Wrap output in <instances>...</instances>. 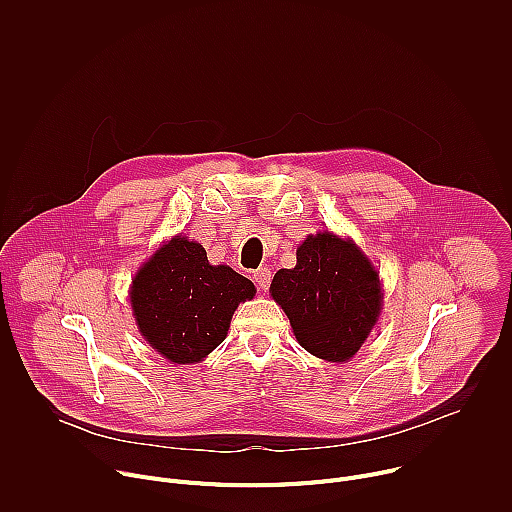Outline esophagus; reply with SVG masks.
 <instances>
[{
  "label": "esophagus",
  "instance_id": "34e87169",
  "mask_svg": "<svg viewBox=\"0 0 512 512\" xmlns=\"http://www.w3.org/2000/svg\"><path fill=\"white\" fill-rule=\"evenodd\" d=\"M253 281L257 283V287L263 291V289H267L269 287V283H271V271L267 269V267H261V269H257L255 273H253Z\"/></svg>",
  "mask_w": 512,
  "mask_h": 512
}]
</instances>
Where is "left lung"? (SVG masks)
<instances>
[{
  "label": "left lung",
  "mask_w": 512,
  "mask_h": 512,
  "mask_svg": "<svg viewBox=\"0 0 512 512\" xmlns=\"http://www.w3.org/2000/svg\"><path fill=\"white\" fill-rule=\"evenodd\" d=\"M271 296L298 342L314 356L344 362L367 340L381 312V283L371 261L332 233L310 235L294 269H279Z\"/></svg>",
  "instance_id": "8db88e82"
}]
</instances>
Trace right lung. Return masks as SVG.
<instances>
[{"label":"right lung","instance_id":"right-lung-1","mask_svg":"<svg viewBox=\"0 0 512 512\" xmlns=\"http://www.w3.org/2000/svg\"><path fill=\"white\" fill-rule=\"evenodd\" d=\"M255 285L227 265H210L202 245L176 237L133 279L131 306L141 336L170 362L202 360L227 336L233 312Z\"/></svg>","mask_w":512,"mask_h":512}]
</instances>
